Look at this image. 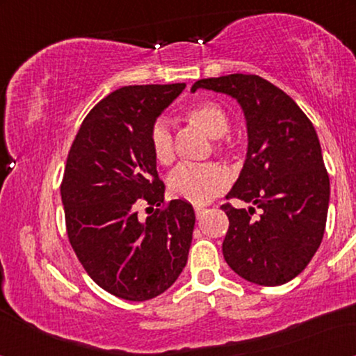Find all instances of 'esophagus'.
<instances>
[{"label": "esophagus", "instance_id": "34e87169", "mask_svg": "<svg viewBox=\"0 0 356 356\" xmlns=\"http://www.w3.org/2000/svg\"><path fill=\"white\" fill-rule=\"evenodd\" d=\"M204 212H206V209H204V207H201V206H196V207H194V213H196V217H197V218H201Z\"/></svg>", "mask_w": 356, "mask_h": 356}]
</instances>
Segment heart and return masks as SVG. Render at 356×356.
<instances>
[{
	"label": "heart",
	"mask_w": 356,
	"mask_h": 356,
	"mask_svg": "<svg viewBox=\"0 0 356 356\" xmlns=\"http://www.w3.org/2000/svg\"><path fill=\"white\" fill-rule=\"evenodd\" d=\"M183 118L199 129H202L209 138L216 139L213 143V154L218 157L228 159L232 147L223 136L230 129V121L225 110L213 100L194 102L184 108ZM149 144L154 159L160 165H170L175 159L173 136L170 126L163 118L154 121L150 126ZM228 186V175L220 165L204 163V165H179L168 177V188L173 196L193 204H206L218 194L223 193Z\"/></svg>",
	"instance_id": "1"
}]
</instances>
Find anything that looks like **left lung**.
Here are the masks:
<instances>
[{"label":"left lung","instance_id":"obj_1","mask_svg":"<svg viewBox=\"0 0 356 356\" xmlns=\"http://www.w3.org/2000/svg\"><path fill=\"white\" fill-rule=\"evenodd\" d=\"M223 92L240 102L248 124V154L227 199L256 209L220 207L228 217L222 251L227 264L252 284L275 286L295 279L323 241L329 175L314 126L279 87L256 74L194 82L193 92Z\"/></svg>","mask_w":356,"mask_h":356}]
</instances>
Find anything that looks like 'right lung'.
I'll list each match as a JSON object with an SVG mask.
<instances>
[{"mask_svg":"<svg viewBox=\"0 0 356 356\" xmlns=\"http://www.w3.org/2000/svg\"><path fill=\"white\" fill-rule=\"evenodd\" d=\"M184 84L126 86L82 121L61 181L66 233L97 285L129 301L155 298L186 266L193 206L165 202L149 144L150 126ZM145 202L147 218L137 207Z\"/></svg>","mask_w":356,"mask_h":356,"instance_id":"right-lung-1","label":"right lung"}]
</instances>
